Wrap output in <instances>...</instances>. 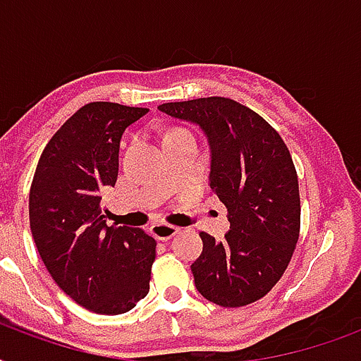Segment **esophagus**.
<instances>
[{
	"mask_svg": "<svg viewBox=\"0 0 361 361\" xmlns=\"http://www.w3.org/2000/svg\"><path fill=\"white\" fill-rule=\"evenodd\" d=\"M152 232L153 236L157 238V240H170V238H174L178 232H180V228L178 226H172V225H166V223H157V225L152 226Z\"/></svg>",
	"mask_w": 361,
	"mask_h": 361,
	"instance_id": "obj_1",
	"label": "esophagus"
}]
</instances>
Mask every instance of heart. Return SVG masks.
I'll return each instance as SVG.
<instances>
[{
	"label": "heart",
	"instance_id": "obj_1",
	"mask_svg": "<svg viewBox=\"0 0 361 361\" xmlns=\"http://www.w3.org/2000/svg\"><path fill=\"white\" fill-rule=\"evenodd\" d=\"M174 133H187V129H174V130H170L169 135H174Z\"/></svg>",
	"mask_w": 361,
	"mask_h": 361
}]
</instances>
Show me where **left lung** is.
Listing matches in <instances>:
<instances>
[{
	"label": "left lung",
	"instance_id": "1",
	"mask_svg": "<svg viewBox=\"0 0 361 361\" xmlns=\"http://www.w3.org/2000/svg\"><path fill=\"white\" fill-rule=\"evenodd\" d=\"M161 112L204 130L212 152L209 187L225 204V240L200 232L191 264L195 286L221 307L266 296L283 277L300 236V189L290 152L257 112L226 97L164 103Z\"/></svg>",
	"mask_w": 361,
	"mask_h": 361
}]
</instances>
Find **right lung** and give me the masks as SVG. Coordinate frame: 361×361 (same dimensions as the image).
Instances as JSON below:
<instances>
[{"mask_svg": "<svg viewBox=\"0 0 361 361\" xmlns=\"http://www.w3.org/2000/svg\"><path fill=\"white\" fill-rule=\"evenodd\" d=\"M147 109L84 104L44 147L30 191V226L48 274L78 305L127 313L146 298L155 240L133 226H109L103 192L116 185L123 130Z\"/></svg>", "mask_w": 361, "mask_h": 361, "instance_id": "add662e5", "label": "right lung"}]
</instances>
